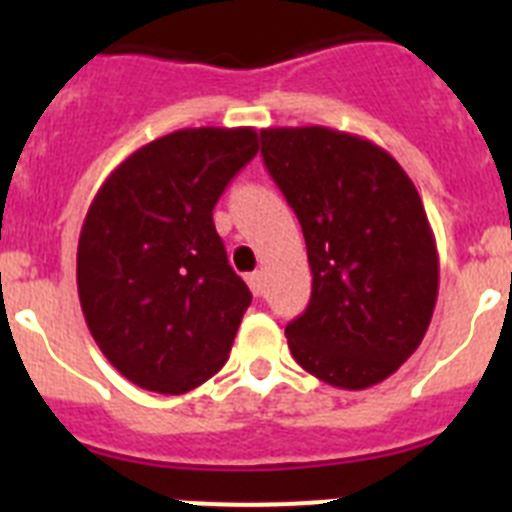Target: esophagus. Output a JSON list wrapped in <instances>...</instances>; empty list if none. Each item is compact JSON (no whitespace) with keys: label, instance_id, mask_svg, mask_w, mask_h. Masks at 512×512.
<instances>
[{"label":"esophagus","instance_id":"esophagus-1","mask_svg":"<svg viewBox=\"0 0 512 512\" xmlns=\"http://www.w3.org/2000/svg\"><path fill=\"white\" fill-rule=\"evenodd\" d=\"M248 287H251L253 297H261L266 292V277H264V271H253V274H248L246 277Z\"/></svg>","mask_w":512,"mask_h":512}]
</instances>
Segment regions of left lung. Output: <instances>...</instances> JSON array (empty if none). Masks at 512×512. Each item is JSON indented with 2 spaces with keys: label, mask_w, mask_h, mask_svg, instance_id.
Listing matches in <instances>:
<instances>
[{
  "label": "left lung",
  "mask_w": 512,
  "mask_h": 512,
  "mask_svg": "<svg viewBox=\"0 0 512 512\" xmlns=\"http://www.w3.org/2000/svg\"><path fill=\"white\" fill-rule=\"evenodd\" d=\"M261 156L307 243L310 305L287 325L297 364L366 390L415 354L438 297V251L418 189L372 140L330 130H261Z\"/></svg>",
  "instance_id": "1"
}]
</instances>
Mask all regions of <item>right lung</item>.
<instances>
[{"mask_svg":"<svg viewBox=\"0 0 512 512\" xmlns=\"http://www.w3.org/2000/svg\"><path fill=\"white\" fill-rule=\"evenodd\" d=\"M259 153L253 128H184L130 153L89 205L76 287L89 333L125 379L184 395L217 374L251 305L212 210Z\"/></svg>","mask_w":512,"mask_h":512,"instance_id":"add662e5","label":"right lung"}]
</instances>
